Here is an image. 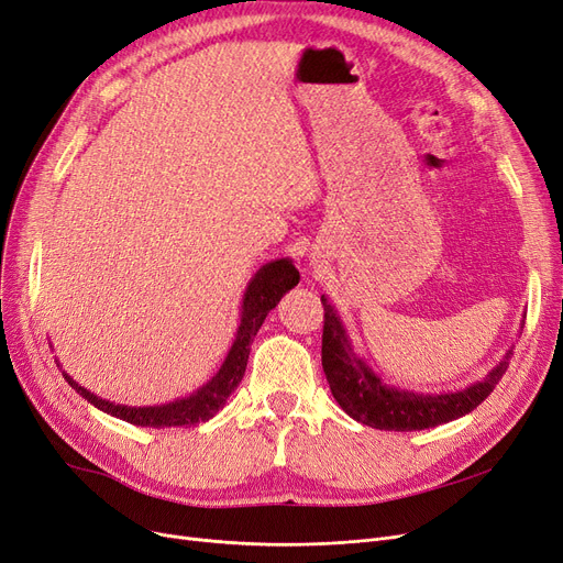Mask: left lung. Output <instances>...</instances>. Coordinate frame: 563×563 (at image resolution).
<instances>
[{
	"label": "left lung",
	"mask_w": 563,
	"mask_h": 563,
	"mask_svg": "<svg viewBox=\"0 0 563 563\" xmlns=\"http://www.w3.org/2000/svg\"><path fill=\"white\" fill-rule=\"evenodd\" d=\"M323 349L321 363L336 404L357 422L388 432H416L457 420L474 411L499 384L512 357V346L494 365L483 380H476L462 390L448 393H416L384 384L367 360L360 355L351 342L349 330L336 313L334 305L321 296Z\"/></svg>",
	"instance_id": "left-lung-1"
}]
</instances>
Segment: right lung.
Returning <instances> with one entry per match:
<instances>
[{"label": "right lung", "instance_id": "right-lung-1", "mask_svg": "<svg viewBox=\"0 0 563 563\" xmlns=\"http://www.w3.org/2000/svg\"><path fill=\"white\" fill-rule=\"evenodd\" d=\"M300 273L290 258H277L265 263L258 273L250 279L244 288L242 305H240V325L235 330V340L227 353L219 372L187 397H179L168 404H156V407H126V404H115L101 399L99 395L82 388L78 380L69 374L62 372L69 386L82 395L89 404H95L103 413L115 416L139 427H194L198 422H206L223 409V404L231 397V393L240 386V380L246 369V360H250V349L258 328L263 325L269 309H275L277 302L288 294L290 288L298 286ZM57 363V357H55ZM59 367V363H57Z\"/></svg>", "mask_w": 563, "mask_h": 563}]
</instances>
